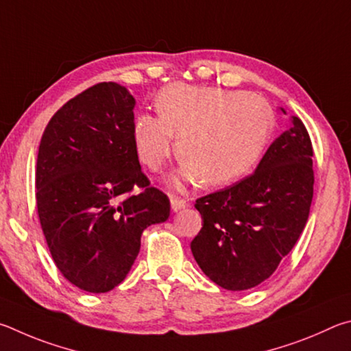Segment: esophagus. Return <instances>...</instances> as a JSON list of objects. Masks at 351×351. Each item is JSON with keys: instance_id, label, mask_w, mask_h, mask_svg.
<instances>
[{"instance_id": "obj_1", "label": "esophagus", "mask_w": 351, "mask_h": 351, "mask_svg": "<svg viewBox=\"0 0 351 351\" xmlns=\"http://www.w3.org/2000/svg\"><path fill=\"white\" fill-rule=\"evenodd\" d=\"M188 204L185 199L179 197V195H171V208L172 211H179V210H183Z\"/></svg>"}]
</instances>
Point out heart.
Here are the masks:
<instances>
[{"label": "heart", "instance_id": "heart-1", "mask_svg": "<svg viewBox=\"0 0 351 351\" xmlns=\"http://www.w3.org/2000/svg\"><path fill=\"white\" fill-rule=\"evenodd\" d=\"M158 115L141 114L134 123L140 162L157 172L176 151L185 158L177 185L197 182L222 186L253 168L271 134L269 104L243 90L171 84L157 97Z\"/></svg>", "mask_w": 351, "mask_h": 351}]
</instances>
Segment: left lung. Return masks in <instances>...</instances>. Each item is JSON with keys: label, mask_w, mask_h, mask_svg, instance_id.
Wrapping results in <instances>:
<instances>
[{"label": "left lung", "mask_w": 351, "mask_h": 351, "mask_svg": "<svg viewBox=\"0 0 351 351\" xmlns=\"http://www.w3.org/2000/svg\"><path fill=\"white\" fill-rule=\"evenodd\" d=\"M290 120L291 128L269 145L253 174L195 200L204 225L191 242L193 256L225 290H250L267 280L308 220L313 146L302 120Z\"/></svg>", "instance_id": "8db88e82"}]
</instances>
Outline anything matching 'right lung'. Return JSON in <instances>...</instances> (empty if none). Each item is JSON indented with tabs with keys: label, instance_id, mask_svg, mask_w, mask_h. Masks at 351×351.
<instances>
[{
	"label": "right lung",
	"instance_id": "add662e5",
	"mask_svg": "<svg viewBox=\"0 0 351 351\" xmlns=\"http://www.w3.org/2000/svg\"><path fill=\"white\" fill-rule=\"evenodd\" d=\"M135 100L98 83L49 120L36 158V210L60 273L88 293L125 280L147 226L169 217V199L140 168Z\"/></svg>",
	"mask_w": 351,
	"mask_h": 351
}]
</instances>
